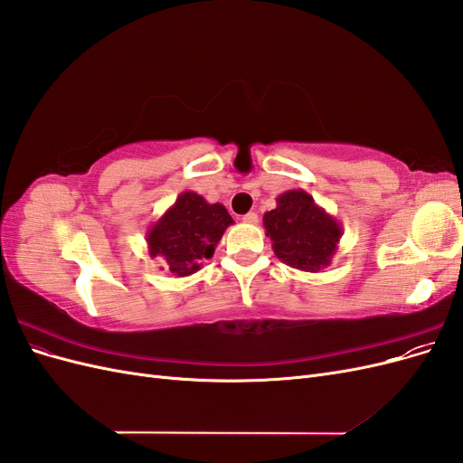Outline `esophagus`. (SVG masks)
Instances as JSON below:
<instances>
[{
  "mask_svg": "<svg viewBox=\"0 0 463 463\" xmlns=\"http://www.w3.org/2000/svg\"><path fill=\"white\" fill-rule=\"evenodd\" d=\"M245 223H257L259 222V216L255 213H247L243 218H241Z\"/></svg>",
  "mask_w": 463,
  "mask_h": 463,
  "instance_id": "obj_1",
  "label": "esophagus"
}]
</instances>
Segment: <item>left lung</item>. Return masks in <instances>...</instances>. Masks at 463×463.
<instances>
[{"label": "left lung", "instance_id": "1", "mask_svg": "<svg viewBox=\"0 0 463 463\" xmlns=\"http://www.w3.org/2000/svg\"><path fill=\"white\" fill-rule=\"evenodd\" d=\"M262 223L276 257L303 272L330 266L344 235L342 223L303 189L279 194L276 208L264 213Z\"/></svg>", "mask_w": 463, "mask_h": 463}]
</instances>
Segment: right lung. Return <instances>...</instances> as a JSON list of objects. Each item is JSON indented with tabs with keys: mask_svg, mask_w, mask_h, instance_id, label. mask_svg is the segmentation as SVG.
I'll return each mask as SVG.
<instances>
[{
	"mask_svg": "<svg viewBox=\"0 0 463 463\" xmlns=\"http://www.w3.org/2000/svg\"><path fill=\"white\" fill-rule=\"evenodd\" d=\"M233 218L223 204L206 203L194 191H184L165 213L148 226L146 247L150 259L162 262L175 278L201 270L204 259H213L223 232Z\"/></svg>",
	"mask_w": 463,
	"mask_h": 463,
	"instance_id": "obj_1",
	"label": "right lung"
}]
</instances>
